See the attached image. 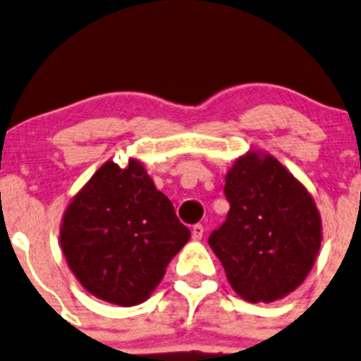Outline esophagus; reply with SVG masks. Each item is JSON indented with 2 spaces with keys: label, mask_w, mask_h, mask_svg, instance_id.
I'll list each match as a JSON object with an SVG mask.
<instances>
[{
  "label": "esophagus",
  "mask_w": 361,
  "mask_h": 361,
  "mask_svg": "<svg viewBox=\"0 0 361 361\" xmlns=\"http://www.w3.org/2000/svg\"><path fill=\"white\" fill-rule=\"evenodd\" d=\"M202 235H204V227H202V225L201 224L194 225V227H192V239H194V241H201Z\"/></svg>",
  "instance_id": "obj_1"
}]
</instances>
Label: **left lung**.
I'll list each match as a JSON object with an SVG mask.
<instances>
[{"label": "left lung", "instance_id": "1", "mask_svg": "<svg viewBox=\"0 0 361 361\" xmlns=\"http://www.w3.org/2000/svg\"><path fill=\"white\" fill-rule=\"evenodd\" d=\"M227 220L209 235L232 290L274 302L304 283L322 246V216L307 188L272 155L250 150L225 174Z\"/></svg>", "mask_w": 361, "mask_h": 361}]
</instances>
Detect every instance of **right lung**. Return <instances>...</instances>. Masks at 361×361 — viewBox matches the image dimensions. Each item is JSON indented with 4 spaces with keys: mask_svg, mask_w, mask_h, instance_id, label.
<instances>
[{
    "mask_svg": "<svg viewBox=\"0 0 361 361\" xmlns=\"http://www.w3.org/2000/svg\"><path fill=\"white\" fill-rule=\"evenodd\" d=\"M190 239L143 162H104L68 204L59 241L80 285L110 304L147 300Z\"/></svg>",
    "mask_w": 361,
    "mask_h": 361,
    "instance_id": "right-lung-1",
    "label": "right lung"
}]
</instances>
